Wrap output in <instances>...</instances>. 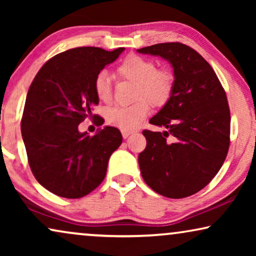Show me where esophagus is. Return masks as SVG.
I'll return each instance as SVG.
<instances>
[{
    "label": "esophagus",
    "mask_w": 256,
    "mask_h": 256,
    "mask_svg": "<svg viewBox=\"0 0 256 256\" xmlns=\"http://www.w3.org/2000/svg\"><path fill=\"white\" fill-rule=\"evenodd\" d=\"M122 136H124V138H129V135L132 134V132H128V130H122Z\"/></svg>",
    "instance_id": "esophagus-1"
}]
</instances>
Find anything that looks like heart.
<instances>
[{
    "label": "heart",
    "mask_w": 256,
    "mask_h": 256,
    "mask_svg": "<svg viewBox=\"0 0 256 256\" xmlns=\"http://www.w3.org/2000/svg\"><path fill=\"white\" fill-rule=\"evenodd\" d=\"M116 74L135 82L134 99L138 100L129 106L112 107L107 110V121L121 130H135L150 113V104L155 107H163L174 94V73L169 68H157L152 59L129 54L116 66ZM93 87L98 99L104 104L110 102L112 82L107 72L98 73Z\"/></svg>",
    "instance_id": "b5f03b06"
}]
</instances>
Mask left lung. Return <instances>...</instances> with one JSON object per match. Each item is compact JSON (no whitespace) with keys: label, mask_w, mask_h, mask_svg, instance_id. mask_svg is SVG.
Instances as JSON below:
<instances>
[{"label":"left lung","mask_w":256,"mask_h":256,"mask_svg":"<svg viewBox=\"0 0 256 256\" xmlns=\"http://www.w3.org/2000/svg\"><path fill=\"white\" fill-rule=\"evenodd\" d=\"M138 52L166 59L174 76L172 96L149 121L166 130H143L142 177L164 197H188L213 180L227 156L230 114L226 93L211 65L188 45L160 43Z\"/></svg>","instance_id":"obj_1"}]
</instances>
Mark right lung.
Here are the masks:
<instances>
[{
  "label": "right lung",
  "mask_w": 256,
  "mask_h": 256,
  "mask_svg": "<svg viewBox=\"0 0 256 256\" xmlns=\"http://www.w3.org/2000/svg\"><path fill=\"white\" fill-rule=\"evenodd\" d=\"M124 50L71 48L45 62L31 82L20 122L28 160L38 183L59 197L82 198L99 186L110 155L122 143L115 127L90 136L78 126L86 118L104 124L92 114L99 104L93 82Z\"/></svg>",
  "instance_id": "obj_1"
}]
</instances>
